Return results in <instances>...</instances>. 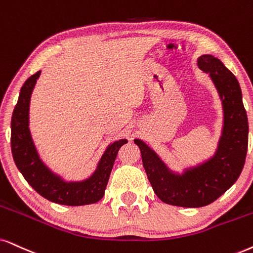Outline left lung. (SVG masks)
Returning a JSON list of instances; mask_svg holds the SVG:
<instances>
[{
	"mask_svg": "<svg viewBox=\"0 0 253 253\" xmlns=\"http://www.w3.org/2000/svg\"><path fill=\"white\" fill-rule=\"evenodd\" d=\"M197 66L209 75L222 104L223 124L215 153L176 171L145 141L134 139L156 196L162 202L183 208L208 206L222 196L241 175L248 152L249 123L237 78L211 55L198 57Z\"/></svg>",
	"mask_w": 253,
	"mask_h": 253,
	"instance_id": "1",
	"label": "left lung"
}]
</instances>
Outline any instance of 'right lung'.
Returning a JSON list of instances; mask_svg holds the SVG:
<instances>
[{"mask_svg":"<svg viewBox=\"0 0 253 253\" xmlns=\"http://www.w3.org/2000/svg\"><path fill=\"white\" fill-rule=\"evenodd\" d=\"M38 71L22 86L11 117V153L16 167L41 196L63 206H86L101 200L117 154L127 139L110 143L98 161L94 171L81 181H68L53 171L41 158L29 125L31 94L40 78Z\"/></svg>","mask_w":253,"mask_h":253,"instance_id":"1","label":"right lung"}]
</instances>
